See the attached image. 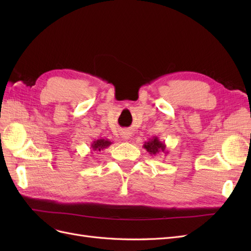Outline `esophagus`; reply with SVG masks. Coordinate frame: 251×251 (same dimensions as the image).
<instances>
[{"instance_id": "obj_1", "label": "esophagus", "mask_w": 251, "mask_h": 251, "mask_svg": "<svg viewBox=\"0 0 251 251\" xmlns=\"http://www.w3.org/2000/svg\"><path fill=\"white\" fill-rule=\"evenodd\" d=\"M130 133H128L127 131H124V132H121V137H123V139L124 140H127L128 138H130Z\"/></svg>"}]
</instances>
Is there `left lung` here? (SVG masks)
Wrapping results in <instances>:
<instances>
[{
	"label": "left lung",
	"mask_w": 251,
	"mask_h": 251,
	"mask_svg": "<svg viewBox=\"0 0 251 251\" xmlns=\"http://www.w3.org/2000/svg\"><path fill=\"white\" fill-rule=\"evenodd\" d=\"M143 148L146 149L151 155H157L159 153L169 154V151L166 150L165 143L159 140L157 136H154V137L151 138L149 141L144 142Z\"/></svg>",
	"instance_id": "1"
}]
</instances>
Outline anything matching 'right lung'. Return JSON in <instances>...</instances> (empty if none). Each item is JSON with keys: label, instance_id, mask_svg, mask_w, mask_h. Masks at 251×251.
I'll return each mask as SVG.
<instances>
[{"label": "right lung", "instance_id": "obj_1", "mask_svg": "<svg viewBox=\"0 0 251 251\" xmlns=\"http://www.w3.org/2000/svg\"><path fill=\"white\" fill-rule=\"evenodd\" d=\"M112 143L113 142H111L109 139H103V138L94 140L92 143H91V151H103L104 149L109 148Z\"/></svg>", "mask_w": 251, "mask_h": 251}]
</instances>
